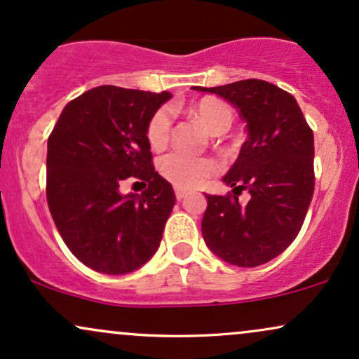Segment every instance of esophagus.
Here are the masks:
<instances>
[{
    "instance_id": "1",
    "label": "esophagus",
    "mask_w": 359,
    "mask_h": 359,
    "mask_svg": "<svg viewBox=\"0 0 359 359\" xmlns=\"http://www.w3.org/2000/svg\"><path fill=\"white\" fill-rule=\"evenodd\" d=\"M187 191H185V189H180V187H175V197H177V201H182L184 197H187Z\"/></svg>"
}]
</instances>
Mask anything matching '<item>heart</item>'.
Listing matches in <instances>:
<instances>
[{
  "label": "heart",
  "instance_id": "heart-1",
  "mask_svg": "<svg viewBox=\"0 0 359 359\" xmlns=\"http://www.w3.org/2000/svg\"><path fill=\"white\" fill-rule=\"evenodd\" d=\"M191 116L199 119L209 133L221 135L228 131L233 125L234 113L228 102L217 97H203L189 106ZM172 111L168 108H160L151 116L147 126V138L151 147L163 148L168 143L172 135ZM217 162L212 156H196L184 154V151H170L160 158V174L170 180L177 187L194 189L205 182V179L217 172Z\"/></svg>",
  "mask_w": 359,
  "mask_h": 359
}]
</instances>
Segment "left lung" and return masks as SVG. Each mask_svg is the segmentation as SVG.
I'll return each instance as SVG.
<instances>
[{
    "label": "left lung",
    "mask_w": 359,
    "mask_h": 359,
    "mask_svg": "<svg viewBox=\"0 0 359 359\" xmlns=\"http://www.w3.org/2000/svg\"><path fill=\"white\" fill-rule=\"evenodd\" d=\"M229 101L245 119L248 140L222 177L228 196H209L201 229L209 250L236 266L263 265L295 240L314 194V133L297 101L266 81L192 88ZM248 190L241 205L237 194Z\"/></svg>",
    "instance_id": "8db88e82"
}]
</instances>
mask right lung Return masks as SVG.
<instances>
[{
	"label": "right lung",
	"instance_id": "add662e5",
	"mask_svg": "<svg viewBox=\"0 0 359 359\" xmlns=\"http://www.w3.org/2000/svg\"><path fill=\"white\" fill-rule=\"evenodd\" d=\"M167 90L100 86L62 109L47 143V203L62 240L79 262L125 275L155 255L175 205L172 185L151 165L147 126ZM128 176L142 194H121Z\"/></svg>",
	"mask_w": 359,
	"mask_h": 359
}]
</instances>
